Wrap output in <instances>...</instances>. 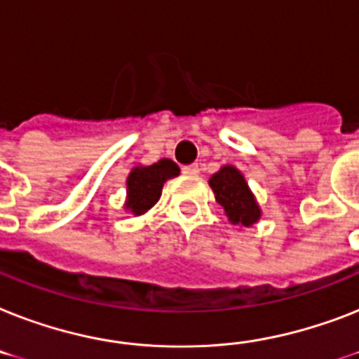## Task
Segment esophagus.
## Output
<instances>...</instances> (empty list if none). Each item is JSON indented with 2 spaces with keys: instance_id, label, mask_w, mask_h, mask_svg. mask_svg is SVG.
<instances>
[{
  "instance_id": "esophagus-1",
  "label": "esophagus",
  "mask_w": 359,
  "mask_h": 359,
  "mask_svg": "<svg viewBox=\"0 0 359 359\" xmlns=\"http://www.w3.org/2000/svg\"><path fill=\"white\" fill-rule=\"evenodd\" d=\"M182 173L184 175H199V164H189V165H182Z\"/></svg>"
}]
</instances>
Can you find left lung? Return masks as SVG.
I'll list each match as a JSON object with an SVG mask.
<instances>
[{
  "instance_id": "obj_1",
  "label": "left lung",
  "mask_w": 359,
  "mask_h": 359,
  "mask_svg": "<svg viewBox=\"0 0 359 359\" xmlns=\"http://www.w3.org/2000/svg\"><path fill=\"white\" fill-rule=\"evenodd\" d=\"M214 189L215 201L225 208V214L232 225L250 226L260 219L262 210L250 191L245 177L234 165H223L208 180Z\"/></svg>"
}]
</instances>
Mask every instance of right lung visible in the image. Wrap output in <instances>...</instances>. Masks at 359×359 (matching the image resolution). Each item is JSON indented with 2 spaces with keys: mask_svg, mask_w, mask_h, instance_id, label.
<instances>
[{
  "mask_svg": "<svg viewBox=\"0 0 359 359\" xmlns=\"http://www.w3.org/2000/svg\"><path fill=\"white\" fill-rule=\"evenodd\" d=\"M180 173L173 160L162 158L153 165H136L127 177V201L125 208L134 215L145 214L158 203L162 186L168 179Z\"/></svg>",
  "mask_w": 359,
  "mask_h": 359,
  "instance_id": "add662e5",
  "label": "right lung"
}]
</instances>
